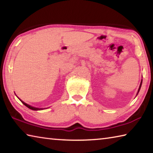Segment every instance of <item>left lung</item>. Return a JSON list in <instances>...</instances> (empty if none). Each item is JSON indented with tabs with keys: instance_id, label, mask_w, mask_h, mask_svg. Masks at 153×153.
Segmentation results:
<instances>
[{
	"instance_id": "obj_1",
	"label": "left lung",
	"mask_w": 153,
	"mask_h": 153,
	"mask_svg": "<svg viewBox=\"0 0 153 153\" xmlns=\"http://www.w3.org/2000/svg\"><path fill=\"white\" fill-rule=\"evenodd\" d=\"M142 79L141 80L140 84V87H139V88H138V92H137V95H138V92H139V91H140V88H141V86H142Z\"/></svg>"
}]
</instances>
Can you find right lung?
<instances>
[{"label": "right lung", "mask_w": 153, "mask_h": 153, "mask_svg": "<svg viewBox=\"0 0 153 153\" xmlns=\"http://www.w3.org/2000/svg\"><path fill=\"white\" fill-rule=\"evenodd\" d=\"M20 100V99H19ZM21 100V102H22L23 104H24L25 106H26V107H27V108H30V109H32V110H33V111H38V110H42V109H44L43 108H36V107H32V106H30V105H27V104H26V103L25 102H24V101H22V100Z\"/></svg>", "instance_id": "obj_1"}]
</instances>
